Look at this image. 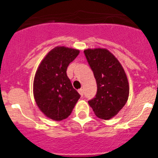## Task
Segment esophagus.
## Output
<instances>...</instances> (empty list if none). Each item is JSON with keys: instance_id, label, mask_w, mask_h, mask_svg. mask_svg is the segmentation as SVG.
<instances>
[{"instance_id": "1", "label": "esophagus", "mask_w": 158, "mask_h": 158, "mask_svg": "<svg viewBox=\"0 0 158 158\" xmlns=\"http://www.w3.org/2000/svg\"><path fill=\"white\" fill-rule=\"evenodd\" d=\"M78 93H80V95L81 96H83V95H84V93H83V89H78Z\"/></svg>"}]
</instances>
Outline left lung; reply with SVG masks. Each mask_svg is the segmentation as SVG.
I'll return each mask as SVG.
<instances>
[{
  "instance_id": "1",
  "label": "left lung",
  "mask_w": 158,
  "mask_h": 158,
  "mask_svg": "<svg viewBox=\"0 0 158 158\" xmlns=\"http://www.w3.org/2000/svg\"><path fill=\"white\" fill-rule=\"evenodd\" d=\"M84 53L97 85L96 97L89 104L96 116L107 120L116 115L127 101V77L120 62L107 49H87Z\"/></svg>"
}]
</instances>
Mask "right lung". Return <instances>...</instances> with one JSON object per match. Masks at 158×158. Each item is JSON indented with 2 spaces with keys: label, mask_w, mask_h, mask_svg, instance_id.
I'll use <instances>...</instances> for the list:
<instances>
[{
  "label": "right lung",
  "mask_w": 158,
  "mask_h": 158,
  "mask_svg": "<svg viewBox=\"0 0 158 158\" xmlns=\"http://www.w3.org/2000/svg\"><path fill=\"white\" fill-rule=\"evenodd\" d=\"M79 53L77 49L54 47L36 70L33 82L35 100L40 111L54 121L69 116L80 98L66 74L67 67Z\"/></svg>",
  "instance_id": "obj_1"
}]
</instances>
